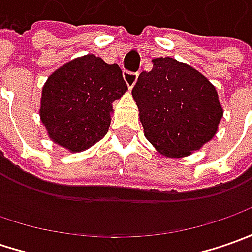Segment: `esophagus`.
<instances>
[{
    "label": "esophagus",
    "instance_id": "esophagus-1",
    "mask_svg": "<svg viewBox=\"0 0 252 252\" xmlns=\"http://www.w3.org/2000/svg\"><path fill=\"white\" fill-rule=\"evenodd\" d=\"M123 78H125V81L127 84V87L131 88L136 84L137 78H139V73H133V71H127L126 70V71H123Z\"/></svg>",
    "mask_w": 252,
    "mask_h": 252
}]
</instances>
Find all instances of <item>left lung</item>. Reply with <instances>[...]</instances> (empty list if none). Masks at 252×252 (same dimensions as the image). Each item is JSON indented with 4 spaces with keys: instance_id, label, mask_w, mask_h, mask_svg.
<instances>
[{
    "instance_id": "left-lung-1",
    "label": "left lung",
    "mask_w": 252,
    "mask_h": 252,
    "mask_svg": "<svg viewBox=\"0 0 252 252\" xmlns=\"http://www.w3.org/2000/svg\"><path fill=\"white\" fill-rule=\"evenodd\" d=\"M144 136L168 157H184L218 131L223 109L208 78L171 57L153 60L131 90Z\"/></svg>"
}]
</instances>
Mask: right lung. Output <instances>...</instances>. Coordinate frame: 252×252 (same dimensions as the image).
I'll return each instance as SVG.
<instances>
[{
    "label": "right lung",
    "mask_w": 252,
    "mask_h": 252,
    "mask_svg": "<svg viewBox=\"0 0 252 252\" xmlns=\"http://www.w3.org/2000/svg\"><path fill=\"white\" fill-rule=\"evenodd\" d=\"M126 90L118 64L94 54L64 64L42 91L40 116L49 136L74 153L90 149L106 134L112 102Z\"/></svg>",
    "instance_id": "1"
}]
</instances>
